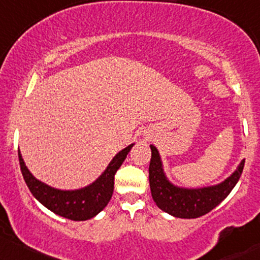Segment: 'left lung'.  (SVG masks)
<instances>
[{
  "label": "left lung",
  "instance_id": "1",
  "mask_svg": "<svg viewBox=\"0 0 260 260\" xmlns=\"http://www.w3.org/2000/svg\"><path fill=\"white\" fill-rule=\"evenodd\" d=\"M151 148L149 166V183L151 196L158 208L177 218L192 219L207 214L229 195L242 174L245 160L223 183L202 189H183L174 186L166 178L157 149Z\"/></svg>",
  "mask_w": 260,
  "mask_h": 260
}]
</instances>
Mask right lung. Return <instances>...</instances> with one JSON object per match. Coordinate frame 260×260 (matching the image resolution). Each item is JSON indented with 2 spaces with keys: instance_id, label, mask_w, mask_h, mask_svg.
Returning a JSON list of instances; mask_svg holds the SVG:
<instances>
[{
  "instance_id": "obj_1",
  "label": "right lung",
  "mask_w": 260,
  "mask_h": 260,
  "mask_svg": "<svg viewBox=\"0 0 260 260\" xmlns=\"http://www.w3.org/2000/svg\"><path fill=\"white\" fill-rule=\"evenodd\" d=\"M133 144L112 158L104 173L89 186L73 191H64L48 186L42 181L37 180L24 164L20 151H18L20 170L27 187L39 201L53 213L68 218L71 220H87L95 217L100 211L106 207L114 192L115 174L123 164L127 154L132 149Z\"/></svg>"
}]
</instances>
